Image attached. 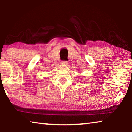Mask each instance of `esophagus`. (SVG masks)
I'll return each instance as SVG.
<instances>
[{"instance_id":"obj_1","label":"esophagus","mask_w":132,"mask_h":132,"mask_svg":"<svg viewBox=\"0 0 132 132\" xmlns=\"http://www.w3.org/2000/svg\"><path fill=\"white\" fill-rule=\"evenodd\" d=\"M61 64L63 65H67L68 64V61H61Z\"/></svg>"}]
</instances>
